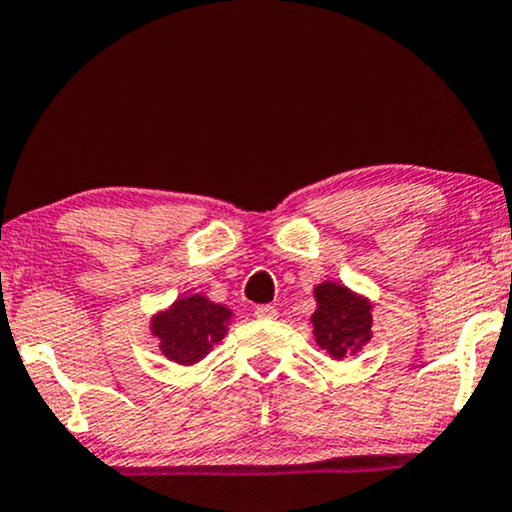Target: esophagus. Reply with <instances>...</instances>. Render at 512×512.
Instances as JSON below:
<instances>
[{
    "mask_svg": "<svg viewBox=\"0 0 512 512\" xmlns=\"http://www.w3.org/2000/svg\"><path fill=\"white\" fill-rule=\"evenodd\" d=\"M255 316L262 321H271V319H276L278 312H276V307H271V304H260V307L255 309Z\"/></svg>",
    "mask_w": 512,
    "mask_h": 512,
    "instance_id": "1",
    "label": "esophagus"
}]
</instances>
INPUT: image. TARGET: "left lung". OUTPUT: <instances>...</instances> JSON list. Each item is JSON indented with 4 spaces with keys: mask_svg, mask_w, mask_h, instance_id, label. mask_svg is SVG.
<instances>
[{
    "mask_svg": "<svg viewBox=\"0 0 512 512\" xmlns=\"http://www.w3.org/2000/svg\"><path fill=\"white\" fill-rule=\"evenodd\" d=\"M316 312L312 316L316 342L333 359H345L357 352L366 340H371V304L352 295L338 283H321L314 290Z\"/></svg>",
    "mask_w": 512,
    "mask_h": 512,
    "instance_id": "1",
    "label": "left lung"
}]
</instances>
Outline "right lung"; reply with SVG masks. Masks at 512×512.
Returning a JSON list of instances; mask_svg holds the SVG:
<instances>
[{"label": "right lung", "instance_id": "obj_1", "mask_svg": "<svg viewBox=\"0 0 512 512\" xmlns=\"http://www.w3.org/2000/svg\"><path fill=\"white\" fill-rule=\"evenodd\" d=\"M231 312L203 295L181 297L172 309L155 316L151 331L160 340V352L174 364L191 366L224 338Z\"/></svg>", "mask_w": 512, "mask_h": 512}]
</instances>
